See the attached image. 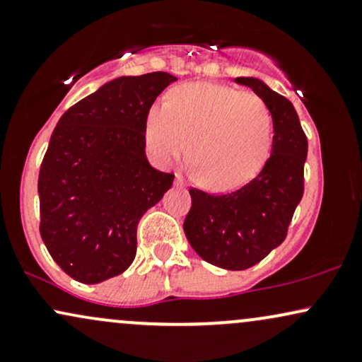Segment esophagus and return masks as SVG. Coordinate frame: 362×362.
<instances>
[{
  "mask_svg": "<svg viewBox=\"0 0 362 362\" xmlns=\"http://www.w3.org/2000/svg\"><path fill=\"white\" fill-rule=\"evenodd\" d=\"M185 184H184V178H182L180 175H177L175 177V187H184Z\"/></svg>",
  "mask_w": 362,
  "mask_h": 362,
  "instance_id": "esophagus-1",
  "label": "esophagus"
}]
</instances>
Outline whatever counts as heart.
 Listing matches in <instances>:
<instances>
[{
    "mask_svg": "<svg viewBox=\"0 0 362 362\" xmlns=\"http://www.w3.org/2000/svg\"><path fill=\"white\" fill-rule=\"evenodd\" d=\"M272 120L259 97L214 83H189L146 117V144L161 165L185 155L201 184L228 190L260 172L271 151Z\"/></svg>",
    "mask_w": 362,
    "mask_h": 362,
    "instance_id": "1",
    "label": "heart"
}]
</instances>
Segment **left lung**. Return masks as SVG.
Here are the masks:
<instances>
[{"mask_svg": "<svg viewBox=\"0 0 362 362\" xmlns=\"http://www.w3.org/2000/svg\"><path fill=\"white\" fill-rule=\"evenodd\" d=\"M235 81L252 88L269 109L274 127L271 156L259 175L235 192L211 195L190 189L192 207L184 231L201 259L226 271H245L286 238L303 197L308 141L288 98L259 78L240 76Z\"/></svg>", "mask_w": 362, "mask_h": 362, "instance_id": "8db88e82", "label": "left lung"}]
</instances>
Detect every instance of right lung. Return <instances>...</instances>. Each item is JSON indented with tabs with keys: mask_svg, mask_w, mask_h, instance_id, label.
Instances as JSON below:
<instances>
[{
	"mask_svg": "<svg viewBox=\"0 0 362 362\" xmlns=\"http://www.w3.org/2000/svg\"><path fill=\"white\" fill-rule=\"evenodd\" d=\"M172 74L115 78L62 114L40 165V236L83 284L122 274L139 219L173 184L146 158V117Z\"/></svg>",
	"mask_w": 362,
	"mask_h": 362,
	"instance_id": "add662e5",
	"label": "right lung"
}]
</instances>
